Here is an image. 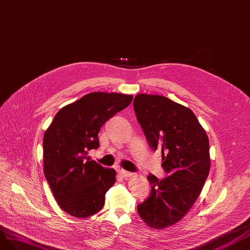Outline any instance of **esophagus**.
<instances>
[{
    "label": "esophagus",
    "mask_w": 250,
    "mask_h": 250,
    "mask_svg": "<svg viewBox=\"0 0 250 250\" xmlns=\"http://www.w3.org/2000/svg\"><path fill=\"white\" fill-rule=\"evenodd\" d=\"M118 173H119V175H120L121 177H124V178H127V177H131V176H132V173L126 172V170H125V169H123V168L118 169Z\"/></svg>",
    "instance_id": "obj_1"
}]
</instances>
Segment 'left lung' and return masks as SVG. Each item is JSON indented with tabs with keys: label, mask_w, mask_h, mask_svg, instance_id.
<instances>
[{
	"label": "left lung",
	"mask_w": 250,
	"mask_h": 250,
	"mask_svg": "<svg viewBox=\"0 0 250 250\" xmlns=\"http://www.w3.org/2000/svg\"><path fill=\"white\" fill-rule=\"evenodd\" d=\"M134 111L148 146L162 154L167 176L149 174L151 194L137 205L141 219L153 228L180 221L200 195L209 173V141L194 112L160 95L138 94Z\"/></svg>",
	"instance_id": "left-lung-1"
}]
</instances>
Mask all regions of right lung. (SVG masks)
<instances>
[{
  "label": "right lung",
  "mask_w": 250,
  "mask_h": 250,
  "mask_svg": "<svg viewBox=\"0 0 250 250\" xmlns=\"http://www.w3.org/2000/svg\"><path fill=\"white\" fill-rule=\"evenodd\" d=\"M132 95L93 92L62 108L42 139L44 174L61 208L76 218L101 210L115 183V169L87 157L99 146L98 132L106 120L125 109Z\"/></svg>",
  "instance_id": "add662e5"
}]
</instances>
